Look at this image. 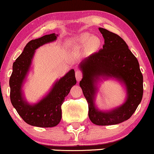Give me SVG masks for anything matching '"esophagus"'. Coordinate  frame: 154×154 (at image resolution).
<instances>
[{"label": "esophagus", "mask_w": 154, "mask_h": 154, "mask_svg": "<svg viewBox=\"0 0 154 154\" xmlns=\"http://www.w3.org/2000/svg\"><path fill=\"white\" fill-rule=\"evenodd\" d=\"M75 77L77 81H80L82 78V72L80 70H77L75 72Z\"/></svg>", "instance_id": "obj_1"}]
</instances>
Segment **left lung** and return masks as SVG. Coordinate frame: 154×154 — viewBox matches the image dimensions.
Here are the masks:
<instances>
[{
	"instance_id": "8db88e82",
	"label": "left lung",
	"mask_w": 154,
	"mask_h": 154,
	"mask_svg": "<svg viewBox=\"0 0 154 154\" xmlns=\"http://www.w3.org/2000/svg\"><path fill=\"white\" fill-rule=\"evenodd\" d=\"M104 39L102 50L91 54L80 63L83 77L80 85L88 104L91 122L99 126L118 124L126 121L135 112L143 94V77L136 57L124 40L116 33L99 28ZM99 75L117 78L124 82L128 99L120 108L105 113L98 111L93 103L94 83Z\"/></svg>"
}]
</instances>
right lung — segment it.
<instances>
[{"instance_id": "add662e5", "label": "right lung", "mask_w": 154, "mask_h": 154, "mask_svg": "<svg viewBox=\"0 0 154 154\" xmlns=\"http://www.w3.org/2000/svg\"><path fill=\"white\" fill-rule=\"evenodd\" d=\"M57 36L55 33H51L30 41L13 63V71L9 79L10 99L20 117L31 126L45 128L57 126L61 119V105L65 97L77 82L75 72L72 69L57 81L48 95L36 104L30 105L23 100L21 86L30 66L35 50L45 44L55 41Z\"/></svg>"}]
</instances>
